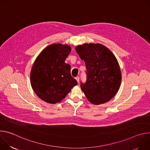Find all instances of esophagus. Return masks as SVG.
<instances>
[{"label":"esophagus","instance_id":"1","mask_svg":"<svg viewBox=\"0 0 150 150\" xmlns=\"http://www.w3.org/2000/svg\"><path fill=\"white\" fill-rule=\"evenodd\" d=\"M75 79H76V80L77 81V82H79V76H76V77L75 78Z\"/></svg>","mask_w":150,"mask_h":150}]
</instances>
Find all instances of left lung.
<instances>
[{
    "label": "left lung",
    "instance_id": "obj_1",
    "mask_svg": "<svg viewBox=\"0 0 150 150\" xmlns=\"http://www.w3.org/2000/svg\"><path fill=\"white\" fill-rule=\"evenodd\" d=\"M75 50L87 68V81L81 82L80 87L87 99L97 105L110 100L118 91L122 81L115 55L100 44H84L76 46Z\"/></svg>",
    "mask_w": 150,
    "mask_h": 150
}]
</instances>
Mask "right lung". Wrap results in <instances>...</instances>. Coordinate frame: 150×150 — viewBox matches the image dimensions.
Masks as SVG:
<instances>
[{"instance_id":"1","label":"right lung","mask_w":150,"mask_h":150,"mask_svg":"<svg viewBox=\"0 0 150 150\" xmlns=\"http://www.w3.org/2000/svg\"><path fill=\"white\" fill-rule=\"evenodd\" d=\"M71 51L67 45L53 44L42 50L33 66L30 79L32 88L43 101H60L77 85L71 74V66L65 62Z\"/></svg>"}]
</instances>
